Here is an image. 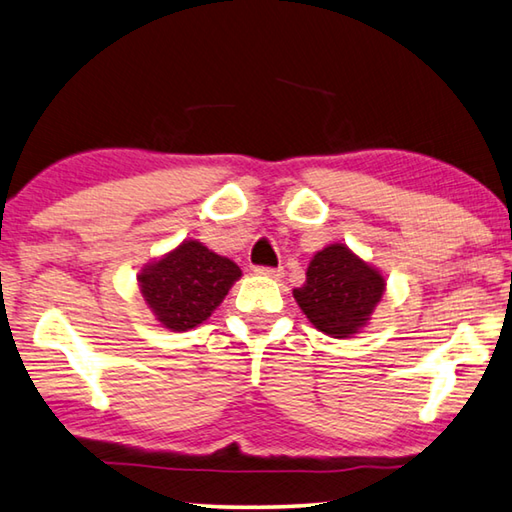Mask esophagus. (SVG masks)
Returning <instances> with one entry per match:
<instances>
[{"instance_id":"esophagus-1","label":"esophagus","mask_w":512,"mask_h":512,"mask_svg":"<svg viewBox=\"0 0 512 512\" xmlns=\"http://www.w3.org/2000/svg\"><path fill=\"white\" fill-rule=\"evenodd\" d=\"M255 273L262 277H271V280H282V275H284L282 268H264V266H257Z\"/></svg>"}]
</instances>
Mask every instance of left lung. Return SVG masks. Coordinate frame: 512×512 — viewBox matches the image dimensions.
<instances>
[{
    "instance_id": "obj_1",
    "label": "left lung",
    "mask_w": 512,
    "mask_h": 512,
    "mask_svg": "<svg viewBox=\"0 0 512 512\" xmlns=\"http://www.w3.org/2000/svg\"><path fill=\"white\" fill-rule=\"evenodd\" d=\"M380 268L333 241L311 257L306 282L293 288L302 313L324 336L347 340L367 327L385 295Z\"/></svg>"
}]
</instances>
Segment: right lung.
Wrapping results in <instances>:
<instances>
[{
	"label": "right lung",
	"instance_id": "1",
	"mask_svg": "<svg viewBox=\"0 0 512 512\" xmlns=\"http://www.w3.org/2000/svg\"><path fill=\"white\" fill-rule=\"evenodd\" d=\"M239 277L241 268L232 259L188 237L147 262L136 282L154 320L183 333L206 322Z\"/></svg>",
	"mask_w": 512,
	"mask_h": 512
}]
</instances>
